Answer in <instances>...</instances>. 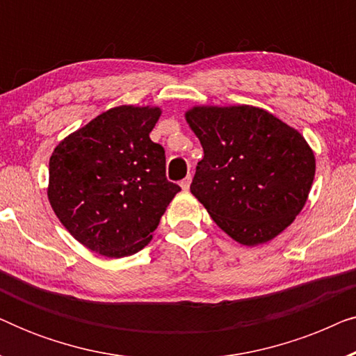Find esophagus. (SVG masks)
Here are the masks:
<instances>
[{"mask_svg": "<svg viewBox=\"0 0 356 356\" xmlns=\"http://www.w3.org/2000/svg\"><path fill=\"white\" fill-rule=\"evenodd\" d=\"M189 184H191V175H188V177L184 178L183 181H181V188L184 189V191H188V189H189Z\"/></svg>", "mask_w": 356, "mask_h": 356, "instance_id": "1", "label": "esophagus"}]
</instances>
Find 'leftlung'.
I'll use <instances>...</instances> for the list:
<instances>
[{
  "label": "left lung",
  "instance_id": "1",
  "mask_svg": "<svg viewBox=\"0 0 356 356\" xmlns=\"http://www.w3.org/2000/svg\"><path fill=\"white\" fill-rule=\"evenodd\" d=\"M184 118L204 149L191 193L228 236L256 246L293 223L316 173L298 131L252 105H196Z\"/></svg>",
  "mask_w": 356,
  "mask_h": 356
}]
</instances>
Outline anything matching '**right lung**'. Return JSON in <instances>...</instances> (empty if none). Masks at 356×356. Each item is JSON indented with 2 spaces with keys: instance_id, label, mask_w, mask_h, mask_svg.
Instances as JSON below:
<instances>
[{
  "instance_id": "add662e5",
  "label": "right lung",
  "mask_w": 356,
  "mask_h": 356,
  "mask_svg": "<svg viewBox=\"0 0 356 356\" xmlns=\"http://www.w3.org/2000/svg\"><path fill=\"white\" fill-rule=\"evenodd\" d=\"M160 106L121 105L56 145L48 201L81 245L106 257L136 254L152 240L178 184L165 177V150L150 140Z\"/></svg>"
}]
</instances>
